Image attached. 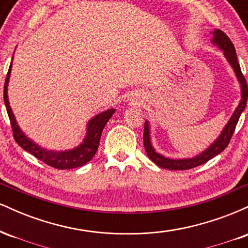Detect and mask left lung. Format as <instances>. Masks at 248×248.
I'll return each instance as SVG.
<instances>
[{
  "label": "left lung",
  "mask_w": 248,
  "mask_h": 248,
  "mask_svg": "<svg viewBox=\"0 0 248 248\" xmlns=\"http://www.w3.org/2000/svg\"><path fill=\"white\" fill-rule=\"evenodd\" d=\"M212 43L215 45H217L220 50H223L225 57H226L227 62H230V65L234 70L235 76H237L238 81L240 82L241 87V100L239 102L238 107L235 108L234 113L230 119V121L227 122V124L221 132L220 135L218 136V139L213 143L207 148L206 150H204L203 153H201L199 155L195 156L192 158H179V160H172V158L164 157L161 154L156 153L152 146V141H150V134H149V124L148 121L144 122V130H143V144L144 149H146L148 157L152 160L154 163L157 164L158 167L164 168L168 170H187L191 169V168L202 166L205 162H207L211 158L217 156L218 154H220L223 150L229 146L231 138L235 130V126H237L240 114L244 112L245 107H246V102L248 98V86L246 79L243 73H241L240 65L238 62L237 53H235L234 45L231 42V39L226 36V33H224L223 31L216 29L212 32Z\"/></svg>",
  "instance_id": "obj_1"
}]
</instances>
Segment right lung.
<instances>
[{
	"label": "right lung",
	"instance_id": "right-lung-1",
	"mask_svg": "<svg viewBox=\"0 0 248 248\" xmlns=\"http://www.w3.org/2000/svg\"><path fill=\"white\" fill-rule=\"evenodd\" d=\"M11 72V65L8 71L7 78L4 82V91H3V98L4 104L7 107L8 115H9L11 128H13V135L17 144H19L24 150L30 153L31 155L35 156L36 158L41 160L47 166L56 168V169H73V168L82 167L90 162L95 155L96 150H98L99 142H100L101 133L104 130L105 126L114 114L115 109H107L100 114L95 115L94 118L91 119L87 124V133L85 136L84 141L75 149L64 150V152H52V150H46L44 148L39 147L32 140L24 135L21 128L17 124L15 116H14L13 110H11L9 100H8V82H9V77Z\"/></svg>",
	"mask_w": 248,
	"mask_h": 248
}]
</instances>
